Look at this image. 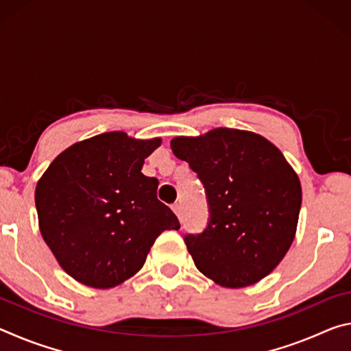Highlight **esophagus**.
Returning a JSON list of instances; mask_svg holds the SVG:
<instances>
[{
    "label": "esophagus",
    "instance_id": "obj_1",
    "mask_svg": "<svg viewBox=\"0 0 351 351\" xmlns=\"http://www.w3.org/2000/svg\"><path fill=\"white\" fill-rule=\"evenodd\" d=\"M171 209H173V212L176 213L178 217H181V212H182V210H181V204H180V203H175L173 206H171Z\"/></svg>",
    "mask_w": 351,
    "mask_h": 351
}]
</instances>
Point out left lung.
<instances>
[{
  "mask_svg": "<svg viewBox=\"0 0 351 351\" xmlns=\"http://www.w3.org/2000/svg\"><path fill=\"white\" fill-rule=\"evenodd\" d=\"M170 145L198 175L209 203L206 229L184 237L195 266L224 288L260 282L294 240L299 176L274 144L245 130L215 128Z\"/></svg>",
  "mask_w": 351,
  "mask_h": 351,
  "instance_id": "1",
  "label": "left lung"
}]
</instances>
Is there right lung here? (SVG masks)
Instances as JSON below:
<instances>
[{
    "label": "right lung",
    "mask_w": 351,
    "mask_h": 351,
    "mask_svg": "<svg viewBox=\"0 0 351 351\" xmlns=\"http://www.w3.org/2000/svg\"><path fill=\"white\" fill-rule=\"evenodd\" d=\"M159 145V138L97 134L66 148L40 178L35 206L41 237L77 282L117 287L144 266L164 230L180 229L156 197V178L141 171Z\"/></svg>",
    "instance_id": "add662e5"
}]
</instances>
